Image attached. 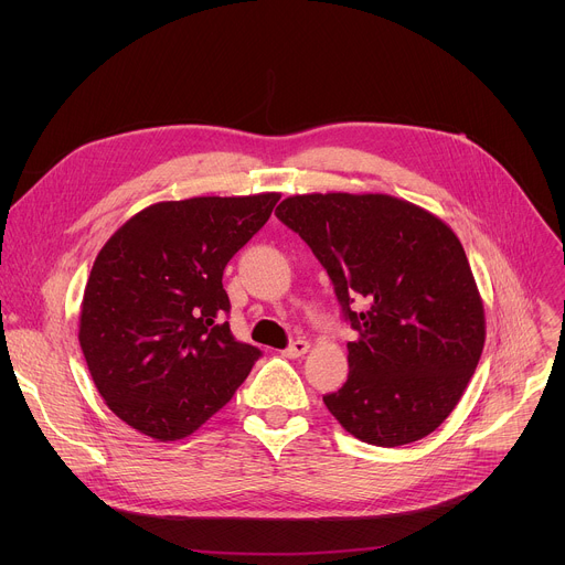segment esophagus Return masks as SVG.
<instances>
[{
	"mask_svg": "<svg viewBox=\"0 0 565 565\" xmlns=\"http://www.w3.org/2000/svg\"><path fill=\"white\" fill-rule=\"evenodd\" d=\"M306 351H308V342H306V340H295V342H292L288 349H284L281 353H284L286 358H292V360H295V358H301Z\"/></svg>",
	"mask_w": 565,
	"mask_h": 565,
	"instance_id": "esophagus-1",
	"label": "esophagus"
}]
</instances>
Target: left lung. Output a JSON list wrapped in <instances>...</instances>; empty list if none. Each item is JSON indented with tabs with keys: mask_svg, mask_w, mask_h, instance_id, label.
I'll return each mask as SVG.
<instances>
[{
	"mask_svg": "<svg viewBox=\"0 0 565 565\" xmlns=\"http://www.w3.org/2000/svg\"><path fill=\"white\" fill-rule=\"evenodd\" d=\"M277 218L327 268L344 319L349 377L324 405L362 443L409 445L454 412L486 344V312L447 223L388 194H299ZM362 298L367 308L350 306Z\"/></svg>",
	"mask_w": 565,
	"mask_h": 565,
	"instance_id": "1",
	"label": "left lung"
}]
</instances>
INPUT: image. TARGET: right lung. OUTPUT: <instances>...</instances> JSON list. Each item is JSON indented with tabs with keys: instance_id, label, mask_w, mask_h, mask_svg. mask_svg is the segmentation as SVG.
Returning <instances> with one entry per match:
<instances>
[{
	"instance_id": "obj_1",
	"label": "right lung",
	"mask_w": 565,
	"mask_h": 565,
	"mask_svg": "<svg viewBox=\"0 0 565 565\" xmlns=\"http://www.w3.org/2000/svg\"><path fill=\"white\" fill-rule=\"evenodd\" d=\"M277 192L163 201L98 253L79 310V347L107 407L168 443L227 405L262 358L225 315L227 262L270 218Z\"/></svg>"
}]
</instances>
